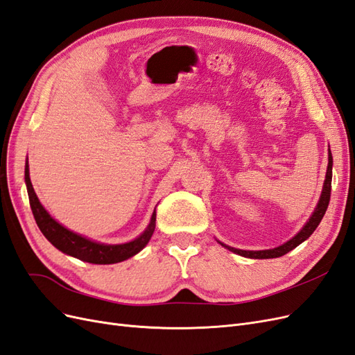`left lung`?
<instances>
[{
    "mask_svg": "<svg viewBox=\"0 0 355 355\" xmlns=\"http://www.w3.org/2000/svg\"><path fill=\"white\" fill-rule=\"evenodd\" d=\"M331 164H333V159H331V154L329 151V166H327L324 187H323V194H321V198H320V201L317 204V209L314 210L313 216L309 218V220L306 222L305 227L300 230L292 240H288L287 243H284L280 247H275V249H271V250H257V252L234 249V247H228V245H225V244H222V245H225L228 250L237 253L240 256L250 257V259H271V257H280V256L288 253L290 250H293L295 247H297L300 243H304L309 237V235L315 231V228L318 227V223L321 222V219H323L324 213L327 210L329 201H330V191H331Z\"/></svg>",
    "mask_w": 355,
    "mask_h": 355,
    "instance_id": "obj_1",
    "label": "left lung"
}]
</instances>
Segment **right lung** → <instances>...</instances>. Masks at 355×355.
Listing matches in <instances>:
<instances>
[{"instance_id": "obj_1", "label": "right lung", "mask_w": 355, "mask_h": 355, "mask_svg": "<svg viewBox=\"0 0 355 355\" xmlns=\"http://www.w3.org/2000/svg\"><path fill=\"white\" fill-rule=\"evenodd\" d=\"M25 182L28 188L31 210H32V214H34L40 231L44 234V237L55 245L56 249L69 256L77 257L80 261L89 262V263H99V265L121 262L141 252L153 237L154 230H155V211L153 213L151 222H149L145 232L141 235V237H137L130 243L111 245V244L94 243L92 240L84 239L81 235L67 230L65 227H62V225L53 219L47 213V210L41 206V202L31 184L28 161L25 167Z\"/></svg>"}]
</instances>
